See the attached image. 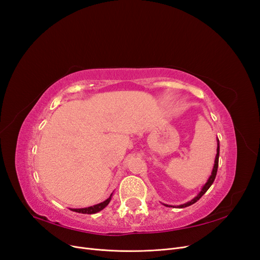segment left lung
I'll return each mask as SVG.
<instances>
[{
    "label": "left lung",
    "instance_id": "1",
    "mask_svg": "<svg viewBox=\"0 0 260 260\" xmlns=\"http://www.w3.org/2000/svg\"><path fill=\"white\" fill-rule=\"evenodd\" d=\"M217 142H218L217 155H216L215 165H214V169H212V172H211V176L209 177V179H208V181L206 182V184L203 186V188H202V191L200 192V194H199L198 196H196L195 199H193L191 202H188V203H186V204H183V205H180V206H179L180 208H184V207H187V206H190V205H193L194 203L198 202V201L202 198V196L207 192V190L210 187V185L212 184V182H214V181H215V178H216V175H217V170H218V161H219V140L217 141Z\"/></svg>",
    "mask_w": 260,
    "mask_h": 260
}]
</instances>
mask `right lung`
Wrapping results in <instances>:
<instances>
[{"label": "right lung", "instance_id": "add662e5", "mask_svg": "<svg viewBox=\"0 0 260 260\" xmlns=\"http://www.w3.org/2000/svg\"><path fill=\"white\" fill-rule=\"evenodd\" d=\"M111 199H112V194H111V196H109V198L106 201L98 204V205H94V206H91V207H86V208L72 209V210L76 211V212H80V214H95V212H99L100 210L104 209L108 205V203L111 202Z\"/></svg>", "mask_w": 260, "mask_h": 260}]
</instances>
